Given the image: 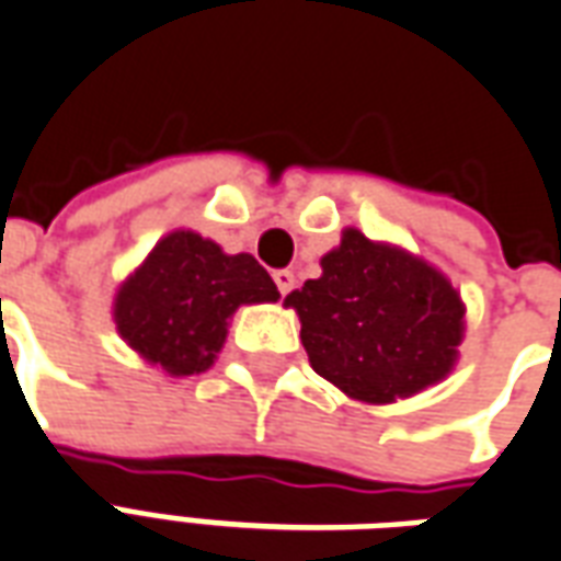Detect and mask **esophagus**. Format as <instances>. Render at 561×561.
<instances>
[{"label": "esophagus", "instance_id": "34e87169", "mask_svg": "<svg viewBox=\"0 0 561 561\" xmlns=\"http://www.w3.org/2000/svg\"><path fill=\"white\" fill-rule=\"evenodd\" d=\"M275 284L277 289H280V296H286V293H293V286H296V275H293L289 268H277Z\"/></svg>", "mask_w": 561, "mask_h": 561}]
</instances>
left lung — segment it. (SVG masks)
Returning a JSON list of instances; mask_svg holds the SVG:
<instances>
[{
	"instance_id": "obj_1",
	"label": "left lung",
	"mask_w": 561,
	"mask_h": 561,
	"mask_svg": "<svg viewBox=\"0 0 561 561\" xmlns=\"http://www.w3.org/2000/svg\"><path fill=\"white\" fill-rule=\"evenodd\" d=\"M320 265L284 305L322 379L362 403H394L451 374L466 308L443 272L358 230H343Z\"/></svg>"
}]
</instances>
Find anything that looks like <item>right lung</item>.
Instances as JSON below:
<instances>
[{
  "mask_svg": "<svg viewBox=\"0 0 561 561\" xmlns=\"http://www.w3.org/2000/svg\"><path fill=\"white\" fill-rule=\"evenodd\" d=\"M277 298L275 280L251 253H224L199 232L175 230L118 286L113 320L149 365L194 376L215 365L241 305Z\"/></svg>",
  "mask_w": 561,
  "mask_h": 561,
  "instance_id": "obj_1",
  "label": "right lung"
}]
</instances>
